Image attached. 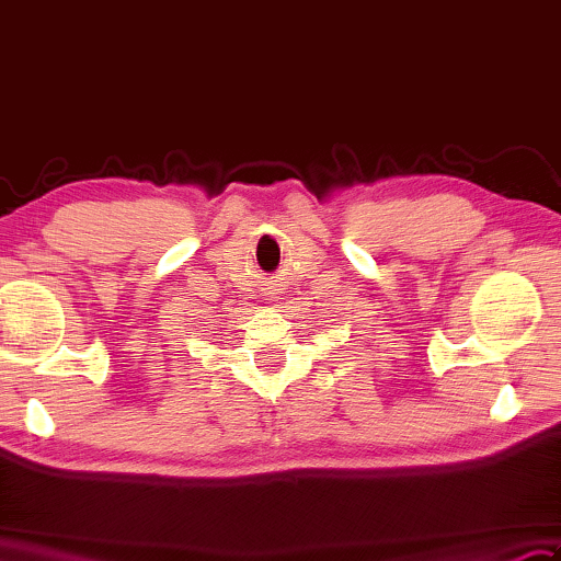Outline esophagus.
Returning <instances> with one entry per match:
<instances>
[{"label":"esophagus","instance_id":"1","mask_svg":"<svg viewBox=\"0 0 561 561\" xmlns=\"http://www.w3.org/2000/svg\"><path fill=\"white\" fill-rule=\"evenodd\" d=\"M265 296H268L265 300H273V298H278V293H275L273 288H265Z\"/></svg>","mask_w":561,"mask_h":561}]
</instances>
